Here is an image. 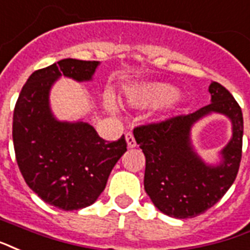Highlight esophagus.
Wrapping results in <instances>:
<instances>
[{
  "label": "esophagus",
  "instance_id": "esophagus-1",
  "mask_svg": "<svg viewBox=\"0 0 250 250\" xmlns=\"http://www.w3.org/2000/svg\"><path fill=\"white\" fill-rule=\"evenodd\" d=\"M125 142H127V146L128 148H135L136 146V142H135V138L131 132L125 133Z\"/></svg>",
  "mask_w": 250,
  "mask_h": 250
}]
</instances>
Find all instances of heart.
Here are the masks:
<instances>
[{
	"label": "heart",
	"mask_w": 250,
	"mask_h": 250,
	"mask_svg": "<svg viewBox=\"0 0 250 250\" xmlns=\"http://www.w3.org/2000/svg\"><path fill=\"white\" fill-rule=\"evenodd\" d=\"M176 94V89L167 83H146L131 93L129 102L135 106H156V104H167L173 100Z\"/></svg>",
	"instance_id": "obj_1"
}]
</instances>
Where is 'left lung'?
Here are the masks:
<instances>
[{"label":"left lung","instance_id":"8db88e82","mask_svg":"<svg viewBox=\"0 0 250 250\" xmlns=\"http://www.w3.org/2000/svg\"><path fill=\"white\" fill-rule=\"evenodd\" d=\"M208 91L211 104L193 114L133 129L146 156L144 188L153 205L171 218H195L211 208L228 191L239 171L244 132L241 107L219 83H211ZM211 112L223 113L232 122V138L216 167L199 157L189 138L193 123Z\"/></svg>","mask_w":250,"mask_h":250}]
</instances>
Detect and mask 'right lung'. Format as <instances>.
Returning a JSON list of instances; mask_svg holds the SVG:
<instances>
[{"instance_id": "1", "label": "right lung", "mask_w": 250, "mask_h": 250, "mask_svg": "<svg viewBox=\"0 0 250 250\" xmlns=\"http://www.w3.org/2000/svg\"><path fill=\"white\" fill-rule=\"evenodd\" d=\"M98 65L64 59L35 70L15 104L13 143L19 170L38 197L64 211L93 205L127 150L125 135L108 143L89 123L57 121L49 107V90L60 76L90 81Z\"/></svg>"}]
</instances>
